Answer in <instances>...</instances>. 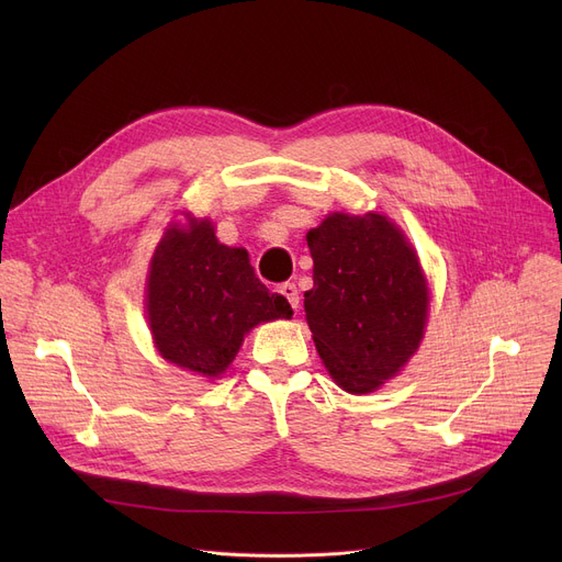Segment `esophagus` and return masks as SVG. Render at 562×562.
<instances>
[{
    "instance_id": "obj_1",
    "label": "esophagus",
    "mask_w": 562,
    "mask_h": 562,
    "mask_svg": "<svg viewBox=\"0 0 562 562\" xmlns=\"http://www.w3.org/2000/svg\"><path fill=\"white\" fill-rule=\"evenodd\" d=\"M282 296L289 301V305L293 307V310H299V305H301V296H299V289H296V284L293 282H284V284H280V289H278Z\"/></svg>"
}]
</instances>
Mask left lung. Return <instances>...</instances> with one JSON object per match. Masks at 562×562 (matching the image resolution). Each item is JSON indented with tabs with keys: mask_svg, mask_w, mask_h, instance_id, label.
<instances>
[{
	"mask_svg": "<svg viewBox=\"0 0 562 562\" xmlns=\"http://www.w3.org/2000/svg\"><path fill=\"white\" fill-rule=\"evenodd\" d=\"M314 286L305 314L337 385L369 394L417 350L428 316L422 266L403 232L380 214H333L310 229Z\"/></svg>",
	"mask_w": 562,
	"mask_h": 562,
	"instance_id": "1",
	"label": "left lung"
}]
</instances>
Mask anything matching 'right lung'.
Listing matches in <instances>:
<instances>
[{
	"label": "right lung",
	"instance_id": "right-lung-1",
	"mask_svg": "<svg viewBox=\"0 0 562 562\" xmlns=\"http://www.w3.org/2000/svg\"><path fill=\"white\" fill-rule=\"evenodd\" d=\"M291 314L289 301L255 278L248 252L218 244L206 221L164 234L147 276V318L168 362L221 375L250 328Z\"/></svg>",
	"mask_w": 562,
	"mask_h": 562
}]
</instances>
